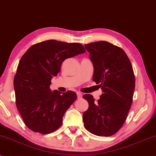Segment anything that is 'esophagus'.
Masks as SVG:
<instances>
[{
    "mask_svg": "<svg viewBox=\"0 0 156 156\" xmlns=\"http://www.w3.org/2000/svg\"><path fill=\"white\" fill-rule=\"evenodd\" d=\"M77 96H78V99H80L82 98V94L80 92H78L77 93Z\"/></svg>",
    "mask_w": 156,
    "mask_h": 156,
    "instance_id": "34e87169",
    "label": "esophagus"
}]
</instances>
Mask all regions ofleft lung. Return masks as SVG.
I'll use <instances>...</instances> for the list:
<instances>
[{
  "label": "left lung",
  "mask_w": 156,
  "mask_h": 156,
  "mask_svg": "<svg viewBox=\"0 0 156 156\" xmlns=\"http://www.w3.org/2000/svg\"><path fill=\"white\" fill-rule=\"evenodd\" d=\"M84 46L93 64V80L102 90L97 102L92 95L83 96L89 102L83 113L84 126L97 136H111L124 123L132 104L135 88L132 65L124 51L107 41Z\"/></svg>",
  "instance_id": "left-lung-1"
}]
</instances>
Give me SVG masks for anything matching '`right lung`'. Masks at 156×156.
<instances>
[{"label":"right lung","mask_w":156,"mask_h":156,"mask_svg":"<svg viewBox=\"0 0 156 156\" xmlns=\"http://www.w3.org/2000/svg\"><path fill=\"white\" fill-rule=\"evenodd\" d=\"M85 51L78 43L48 40L32 46L22 56L14 78L15 97L19 112L32 131L46 134L61 126L77 94L51 91V80L60 72L64 60Z\"/></svg>","instance_id":"add662e5"}]
</instances>
